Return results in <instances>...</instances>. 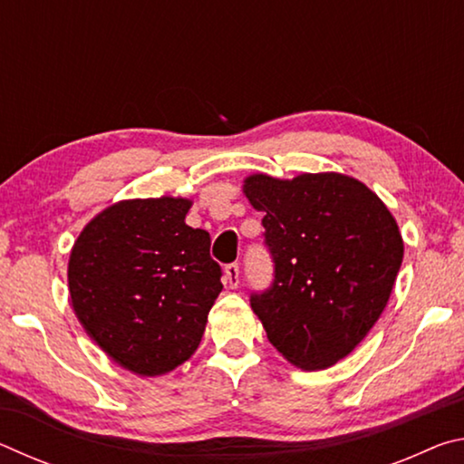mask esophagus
<instances>
[{"label": "esophagus", "mask_w": 464, "mask_h": 464, "mask_svg": "<svg viewBox=\"0 0 464 464\" xmlns=\"http://www.w3.org/2000/svg\"><path fill=\"white\" fill-rule=\"evenodd\" d=\"M223 282H225V285L229 286V288H237V285H239V266H237V264L225 266Z\"/></svg>", "instance_id": "esophagus-1"}]
</instances>
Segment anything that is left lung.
<instances>
[{"mask_svg":"<svg viewBox=\"0 0 464 464\" xmlns=\"http://www.w3.org/2000/svg\"><path fill=\"white\" fill-rule=\"evenodd\" d=\"M243 194L264 213L274 262L272 286L249 298L270 343L303 371L340 362L387 307L403 262L397 221L371 188L335 171L254 174Z\"/></svg>","mask_w":464,"mask_h":464,"instance_id":"left-lung-1","label":"left lung"}]
</instances>
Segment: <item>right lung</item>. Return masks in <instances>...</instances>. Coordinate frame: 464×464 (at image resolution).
<instances>
[{
    "mask_svg": "<svg viewBox=\"0 0 464 464\" xmlns=\"http://www.w3.org/2000/svg\"><path fill=\"white\" fill-rule=\"evenodd\" d=\"M188 198L121 200L83 227L69 256L77 319L110 360L171 372L202 340L221 285L210 235L186 225Z\"/></svg>",
    "mask_w": 464,
    "mask_h": 464,
    "instance_id": "obj_1",
    "label": "right lung"
}]
</instances>
